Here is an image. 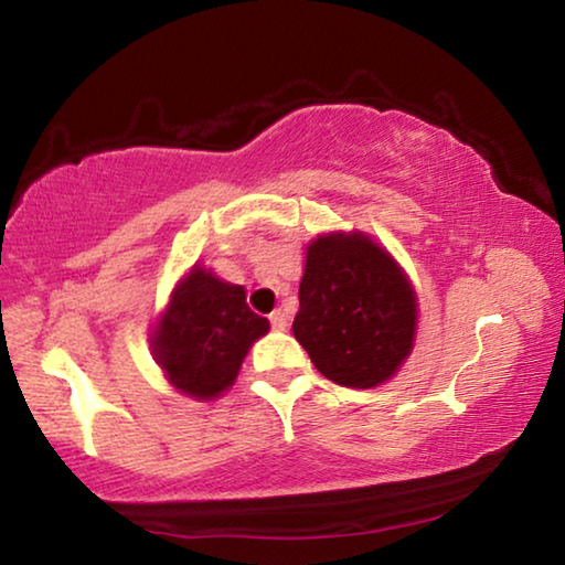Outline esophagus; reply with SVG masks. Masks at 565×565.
Returning <instances> with one entry per match:
<instances>
[{
    "instance_id": "obj_1",
    "label": "esophagus",
    "mask_w": 565,
    "mask_h": 565,
    "mask_svg": "<svg viewBox=\"0 0 565 565\" xmlns=\"http://www.w3.org/2000/svg\"><path fill=\"white\" fill-rule=\"evenodd\" d=\"M269 321H271V329L274 331H286V327H289V319H286L284 311H274L271 317H269Z\"/></svg>"
}]
</instances>
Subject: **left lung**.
Instances as JSON below:
<instances>
[{"mask_svg": "<svg viewBox=\"0 0 565 565\" xmlns=\"http://www.w3.org/2000/svg\"><path fill=\"white\" fill-rule=\"evenodd\" d=\"M416 289L401 264L363 232H329L306 244L294 337L319 374L376 388L414 351Z\"/></svg>", "mask_w": 565, "mask_h": 565, "instance_id": "left-lung-1", "label": "left lung"}]
</instances>
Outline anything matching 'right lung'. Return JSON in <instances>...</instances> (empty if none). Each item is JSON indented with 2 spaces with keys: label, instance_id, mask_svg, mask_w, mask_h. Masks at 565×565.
<instances>
[{
  "label": "right lung",
  "instance_id": "1",
  "mask_svg": "<svg viewBox=\"0 0 565 565\" xmlns=\"http://www.w3.org/2000/svg\"><path fill=\"white\" fill-rule=\"evenodd\" d=\"M266 333L269 321L248 309L244 286L196 264L177 281L149 343L179 394L214 401L234 386L248 349Z\"/></svg>",
  "mask_w": 565,
  "mask_h": 565
}]
</instances>
